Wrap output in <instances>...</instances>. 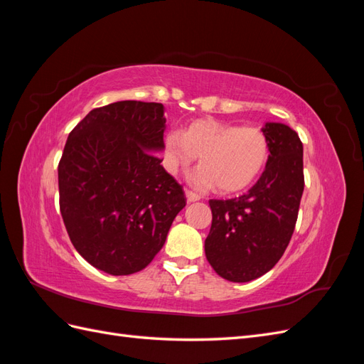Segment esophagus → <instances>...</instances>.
<instances>
[{
    "label": "esophagus",
    "mask_w": 364,
    "mask_h": 364,
    "mask_svg": "<svg viewBox=\"0 0 364 364\" xmlns=\"http://www.w3.org/2000/svg\"><path fill=\"white\" fill-rule=\"evenodd\" d=\"M185 196H186V200H188L190 203H191V202L200 200V196H199V194H196V193H193V191H190V190H186Z\"/></svg>",
    "instance_id": "obj_1"
}]
</instances>
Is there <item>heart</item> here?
Instances as JSON below:
<instances>
[{
	"label": "heart",
	"instance_id": "heart-1",
	"mask_svg": "<svg viewBox=\"0 0 364 364\" xmlns=\"http://www.w3.org/2000/svg\"><path fill=\"white\" fill-rule=\"evenodd\" d=\"M200 158V167L188 182L196 190L218 188L235 193L257 181L269 159V139L257 127H240L217 121H194L183 132L164 139L165 168L171 174L186 170Z\"/></svg>",
	"mask_w": 364,
	"mask_h": 364
}]
</instances>
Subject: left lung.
<instances>
[{"instance_id":"left-lung-1","label":"left lung","mask_w":364,"mask_h":364,"mask_svg":"<svg viewBox=\"0 0 364 364\" xmlns=\"http://www.w3.org/2000/svg\"><path fill=\"white\" fill-rule=\"evenodd\" d=\"M269 139V159L252 188L229 200H209L211 230L205 255L220 277L249 282L274 267L293 235L304 193V147L282 123L261 129Z\"/></svg>"}]
</instances>
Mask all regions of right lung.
<instances>
[{"label":"right lung","instance_id":"add662e5","mask_svg":"<svg viewBox=\"0 0 364 364\" xmlns=\"http://www.w3.org/2000/svg\"><path fill=\"white\" fill-rule=\"evenodd\" d=\"M165 107L117 102L92 109L59 162L60 214L75 250L114 277L146 269L186 205L164 170Z\"/></svg>","mask_w":364,"mask_h":364}]
</instances>
